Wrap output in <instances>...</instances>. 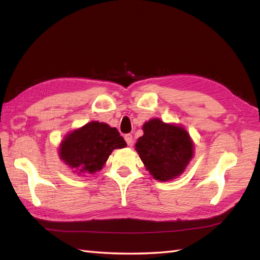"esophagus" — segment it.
Here are the masks:
<instances>
[{"label": "esophagus", "mask_w": 260, "mask_h": 260, "mask_svg": "<svg viewBox=\"0 0 260 260\" xmlns=\"http://www.w3.org/2000/svg\"><path fill=\"white\" fill-rule=\"evenodd\" d=\"M125 141H126L127 145H128V146H132V145H133V136H132L131 134H127V135H125Z\"/></svg>", "instance_id": "1"}]
</instances>
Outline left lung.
Wrapping results in <instances>:
<instances>
[{"label": "left lung", "mask_w": 260, "mask_h": 260, "mask_svg": "<svg viewBox=\"0 0 260 260\" xmlns=\"http://www.w3.org/2000/svg\"><path fill=\"white\" fill-rule=\"evenodd\" d=\"M142 129L144 134L137 140L135 150L148 173L159 182L183 173L194 155V144L184 127L152 118Z\"/></svg>", "instance_id": "obj_1"}]
</instances>
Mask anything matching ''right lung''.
Listing matches in <instances>:
<instances>
[{
	"mask_svg": "<svg viewBox=\"0 0 260 260\" xmlns=\"http://www.w3.org/2000/svg\"><path fill=\"white\" fill-rule=\"evenodd\" d=\"M127 144L117 128L92 120L69 132L59 145V157L78 175L101 171L115 148Z\"/></svg>",
	"mask_w": 260,
	"mask_h": 260,
	"instance_id": "1",
	"label": "right lung"
}]
</instances>
